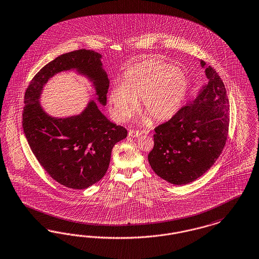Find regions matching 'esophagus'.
<instances>
[{"mask_svg": "<svg viewBox=\"0 0 259 259\" xmlns=\"http://www.w3.org/2000/svg\"><path fill=\"white\" fill-rule=\"evenodd\" d=\"M129 137L131 138H137V137H140L142 135V132L140 131H136V130H130L129 131Z\"/></svg>", "mask_w": 259, "mask_h": 259, "instance_id": "34e87169", "label": "esophagus"}]
</instances>
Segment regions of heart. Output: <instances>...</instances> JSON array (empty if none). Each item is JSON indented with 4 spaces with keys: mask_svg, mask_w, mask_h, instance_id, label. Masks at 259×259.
Listing matches in <instances>:
<instances>
[{
    "mask_svg": "<svg viewBox=\"0 0 259 259\" xmlns=\"http://www.w3.org/2000/svg\"><path fill=\"white\" fill-rule=\"evenodd\" d=\"M187 91L188 79L181 68L149 58L127 69L122 83L110 89L108 100L118 121L133 115L140 99L145 114L155 121H163L178 112Z\"/></svg>",
    "mask_w": 259,
    "mask_h": 259,
    "instance_id": "heart-1",
    "label": "heart"
}]
</instances>
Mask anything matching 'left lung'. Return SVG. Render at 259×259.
<instances>
[{
    "mask_svg": "<svg viewBox=\"0 0 259 259\" xmlns=\"http://www.w3.org/2000/svg\"><path fill=\"white\" fill-rule=\"evenodd\" d=\"M207 82L196 98L155 128L148 163L156 175L174 185L195 181L214 165L228 137L229 114L225 84L218 73L199 61Z\"/></svg>",
    "mask_w": 259,
    "mask_h": 259,
    "instance_id": "8db88e82",
    "label": "left lung"
}]
</instances>
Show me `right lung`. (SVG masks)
Wrapping results in <instances>:
<instances>
[{
  "label": "right lung",
  "instance_id": "1",
  "mask_svg": "<svg viewBox=\"0 0 259 259\" xmlns=\"http://www.w3.org/2000/svg\"><path fill=\"white\" fill-rule=\"evenodd\" d=\"M83 75L95 91L80 114L63 118L46 112L40 102L45 85L57 73ZM110 79L102 55L92 50L66 53L46 64L29 84L24 98L23 129L32 153L54 180L83 190L106 174L114 145L127 137L122 126L111 122L98 108L107 105Z\"/></svg>",
  "mask_w": 259,
  "mask_h": 259
}]
</instances>
